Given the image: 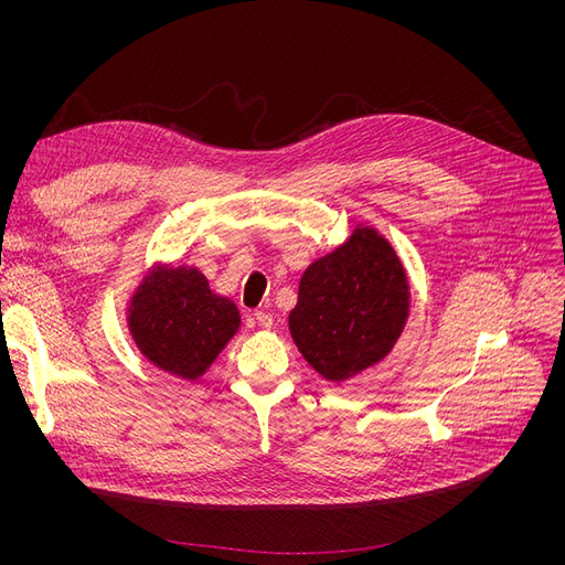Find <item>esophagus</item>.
<instances>
[{
  "instance_id": "1",
  "label": "esophagus",
  "mask_w": 565,
  "mask_h": 565,
  "mask_svg": "<svg viewBox=\"0 0 565 565\" xmlns=\"http://www.w3.org/2000/svg\"><path fill=\"white\" fill-rule=\"evenodd\" d=\"M254 318H256V322H258V328H263V330H270L273 328V313H267V311H256L254 313Z\"/></svg>"
}]
</instances>
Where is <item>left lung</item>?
I'll return each mask as SVG.
<instances>
[{
    "label": "left lung",
    "instance_id": "left-lung-1",
    "mask_svg": "<svg viewBox=\"0 0 565 565\" xmlns=\"http://www.w3.org/2000/svg\"><path fill=\"white\" fill-rule=\"evenodd\" d=\"M407 313L401 258L375 228L358 226L348 243L307 267L288 328L324 380L343 382L387 358Z\"/></svg>",
    "mask_w": 565,
    "mask_h": 565
}]
</instances>
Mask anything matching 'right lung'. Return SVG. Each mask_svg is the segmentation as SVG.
<instances>
[{"instance_id":"add662e5","label":"right lung","mask_w":565,"mask_h":565,"mask_svg":"<svg viewBox=\"0 0 565 565\" xmlns=\"http://www.w3.org/2000/svg\"><path fill=\"white\" fill-rule=\"evenodd\" d=\"M128 328L148 362L196 380L241 328V313L196 267L156 265L132 295Z\"/></svg>"}]
</instances>
